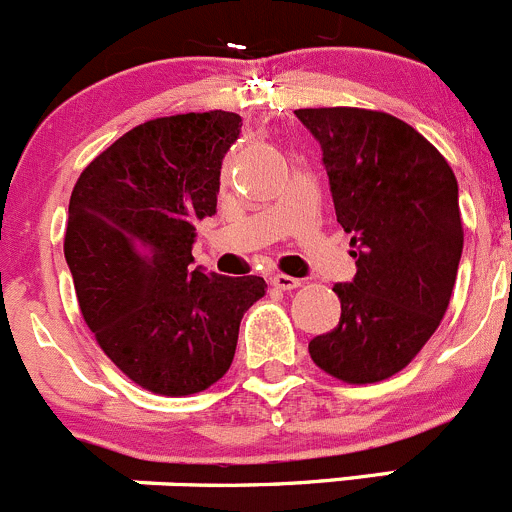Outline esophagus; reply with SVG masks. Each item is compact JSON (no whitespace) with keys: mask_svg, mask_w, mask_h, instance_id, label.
Listing matches in <instances>:
<instances>
[{"mask_svg":"<svg viewBox=\"0 0 512 512\" xmlns=\"http://www.w3.org/2000/svg\"><path fill=\"white\" fill-rule=\"evenodd\" d=\"M271 284H274L276 289H281V291H294V289H299L301 281L294 279V276L276 274V276H271Z\"/></svg>","mask_w":512,"mask_h":512,"instance_id":"esophagus-1","label":"esophagus"}]
</instances>
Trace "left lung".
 <instances>
[{"mask_svg":"<svg viewBox=\"0 0 512 512\" xmlns=\"http://www.w3.org/2000/svg\"><path fill=\"white\" fill-rule=\"evenodd\" d=\"M357 274L337 284L342 316L314 337L316 367L349 384L392 377L417 357L450 304L462 256L457 178L412 125L362 107H306Z\"/></svg>","mask_w":512,"mask_h":512,"instance_id":"1","label":"left lung"}]
</instances>
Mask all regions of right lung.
Here are the masks:
<instances>
[{
	"mask_svg": "<svg viewBox=\"0 0 512 512\" xmlns=\"http://www.w3.org/2000/svg\"><path fill=\"white\" fill-rule=\"evenodd\" d=\"M241 135L226 110L148 120L102 150L70 196L65 259L87 326L115 367L165 397L228 372L261 276L193 269L196 223L213 216L221 163Z\"/></svg>",
	"mask_w": 512,
	"mask_h": 512,
	"instance_id": "1",
	"label": "right lung"
}]
</instances>
